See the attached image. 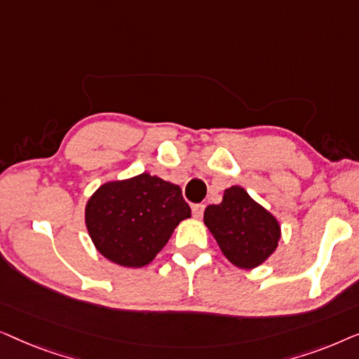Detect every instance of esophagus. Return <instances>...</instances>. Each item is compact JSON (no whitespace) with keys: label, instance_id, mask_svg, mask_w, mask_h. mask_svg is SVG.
Returning <instances> with one entry per match:
<instances>
[{"label":"esophagus","instance_id":"1","mask_svg":"<svg viewBox=\"0 0 359 359\" xmlns=\"http://www.w3.org/2000/svg\"><path fill=\"white\" fill-rule=\"evenodd\" d=\"M204 209H205L204 204H196V205H193V215H194V219H201V217H203Z\"/></svg>","mask_w":359,"mask_h":359}]
</instances>
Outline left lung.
<instances>
[{"mask_svg": "<svg viewBox=\"0 0 359 359\" xmlns=\"http://www.w3.org/2000/svg\"><path fill=\"white\" fill-rule=\"evenodd\" d=\"M204 224L230 263L253 269L274 253L281 238L278 219L250 198L242 186L224 191L220 204L204 210Z\"/></svg>", "mask_w": 359, "mask_h": 359, "instance_id": "1", "label": "left lung"}]
</instances>
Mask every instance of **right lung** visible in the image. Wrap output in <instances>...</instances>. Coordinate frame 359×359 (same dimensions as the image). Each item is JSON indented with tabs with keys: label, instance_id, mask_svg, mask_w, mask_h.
Returning a JSON list of instances; mask_svg holds the SVG:
<instances>
[{
	"label": "right lung",
	"instance_id": "1",
	"mask_svg": "<svg viewBox=\"0 0 359 359\" xmlns=\"http://www.w3.org/2000/svg\"><path fill=\"white\" fill-rule=\"evenodd\" d=\"M191 209L178 184L149 173L107 181L85 208L88 233L97 252L126 268H142L161 252Z\"/></svg>",
	"mask_w": 359,
	"mask_h": 359
}]
</instances>
